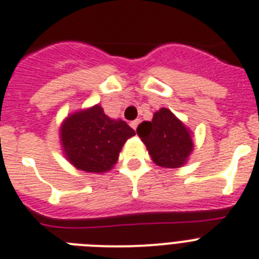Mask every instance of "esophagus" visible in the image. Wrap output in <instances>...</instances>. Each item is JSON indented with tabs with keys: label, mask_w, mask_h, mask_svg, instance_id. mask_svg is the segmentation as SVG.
<instances>
[{
	"label": "esophagus",
	"mask_w": 259,
	"mask_h": 259,
	"mask_svg": "<svg viewBox=\"0 0 259 259\" xmlns=\"http://www.w3.org/2000/svg\"><path fill=\"white\" fill-rule=\"evenodd\" d=\"M138 123H140V119H136V121H132V122H130V126H132V127L136 130L137 126H138Z\"/></svg>",
	"instance_id": "obj_1"
}]
</instances>
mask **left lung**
<instances>
[{
    "instance_id": "1",
    "label": "left lung",
    "mask_w": 259,
    "mask_h": 259,
    "mask_svg": "<svg viewBox=\"0 0 259 259\" xmlns=\"http://www.w3.org/2000/svg\"><path fill=\"white\" fill-rule=\"evenodd\" d=\"M137 133L149 150L151 159L162 167H180L193 150L189 130L166 108L155 111L150 122L141 123Z\"/></svg>"
}]
</instances>
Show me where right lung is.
<instances>
[{"mask_svg": "<svg viewBox=\"0 0 259 259\" xmlns=\"http://www.w3.org/2000/svg\"><path fill=\"white\" fill-rule=\"evenodd\" d=\"M133 136L136 132L125 121L109 118L100 105L71 114L61 127L66 158L88 173L110 170L123 144Z\"/></svg>", "mask_w": 259, "mask_h": 259, "instance_id": "1", "label": "right lung"}]
</instances>
